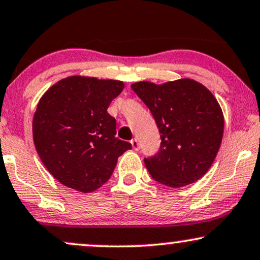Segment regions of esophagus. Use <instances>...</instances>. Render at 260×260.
I'll return each mask as SVG.
<instances>
[{"label":"esophagus","instance_id":"1","mask_svg":"<svg viewBox=\"0 0 260 260\" xmlns=\"http://www.w3.org/2000/svg\"><path fill=\"white\" fill-rule=\"evenodd\" d=\"M131 144H132V148L133 150H136V151H138L139 150V140L137 138H134L131 140Z\"/></svg>","mask_w":260,"mask_h":260}]
</instances>
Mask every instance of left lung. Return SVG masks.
I'll return each mask as SVG.
<instances>
[{"label":"left lung","instance_id":"obj_1","mask_svg":"<svg viewBox=\"0 0 260 260\" xmlns=\"http://www.w3.org/2000/svg\"><path fill=\"white\" fill-rule=\"evenodd\" d=\"M131 87L151 111L161 134L157 154L144 158L152 179L181 187L205 176L224 132L223 112L213 94L190 79L164 84L144 81Z\"/></svg>","mask_w":260,"mask_h":260}]
</instances>
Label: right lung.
<instances>
[{
	"label": "right lung",
	"instance_id": "right-lung-1",
	"mask_svg": "<svg viewBox=\"0 0 260 260\" xmlns=\"http://www.w3.org/2000/svg\"><path fill=\"white\" fill-rule=\"evenodd\" d=\"M124 84L116 80L71 76L40 99L32 136L43 165L62 185L90 192L110 179L118 156L132 144L116 138L108 108Z\"/></svg>",
	"mask_w": 260,
	"mask_h": 260
}]
</instances>
